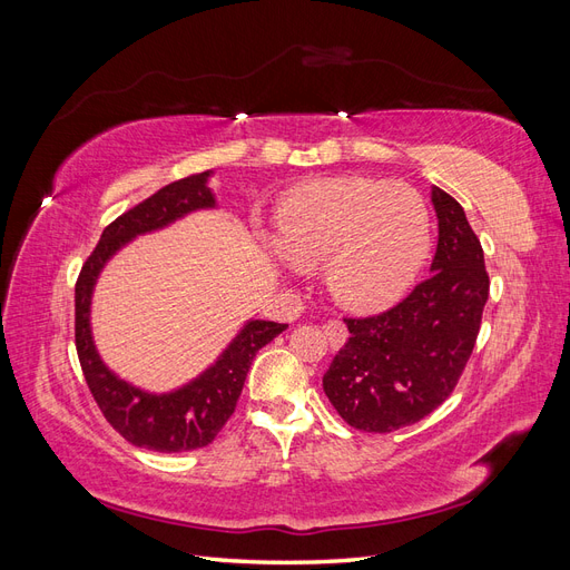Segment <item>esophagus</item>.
<instances>
[{"mask_svg":"<svg viewBox=\"0 0 570 570\" xmlns=\"http://www.w3.org/2000/svg\"><path fill=\"white\" fill-rule=\"evenodd\" d=\"M323 333H325L327 342H331L333 350H340L342 344H344V340H347V327H344L342 321H327L323 325Z\"/></svg>","mask_w":570,"mask_h":570,"instance_id":"esophagus-1","label":"esophagus"}]
</instances>
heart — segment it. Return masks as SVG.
Here are the masks:
<instances>
[{
	"label": "heart",
	"instance_id": "1",
	"mask_svg": "<svg viewBox=\"0 0 570 570\" xmlns=\"http://www.w3.org/2000/svg\"><path fill=\"white\" fill-rule=\"evenodd\" d=\"M283 264L302 271L327 258V285L356 312L400 302L433 247L425 199L406 183L342 176L302 185L278 204Z\"/></svg>",
	"mask_w": 570,
	"mask_h": 570
}]
</instances>
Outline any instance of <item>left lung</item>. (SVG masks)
Returning <instances> with one entry per match:
<instances>
[{"mask_svg": "<svg viewBox=\"0 0 570 570\" xmlns=\"http://www.w3.org/2000/svg\"><path fill=\"white\" fill-rule=\"evenodd\" d=\"M438 252L428 281L390 312L344 318L350 337L323 375L340 416L364 433H392L433 413L459 383L490 295L485 254L461 204L430 187Z\"/></svg>", "mask_w": 570, "mask_h": 570, "instance_id": "1", "label": "left lung"}]
</instances>
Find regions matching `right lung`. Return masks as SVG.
<instances>
[{
  "label": "right lung",
  "instance_id": "obj_1",
  "mask_svg": "<svg viewBox=\"0 0 570 570\" xmlns=\"http://www.w3.org/2000/svg\"><path fill=\"white\" fill-rule=\"evenodd\" d=\"M214 170L161 187L135 209L118 216L101 233L99 245L85 262L76 283V350L82 375L105 419L130 444L151 452H189L214 442L233 416L247 371L256 352L281 335L287 323L249 318L239 327L209 368L193 381L170 390L149 392L116 375L99 356L92 337V295L101 271L135 237L168 228L187 214L218 209L209 178Z\"/></svg>",
  "mask_w": 570,
  "mask_h": 570
}]
</instances>
